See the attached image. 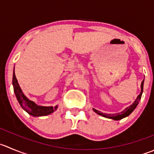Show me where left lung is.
<instances>
[{"mask_svg":"<svg viewBox=\"0 0 154 154\" xmlns=\"http://www.w3.org/2000/svg\"><path fill=\"white\" fill-rule=\"evenodd\" d=\"M143 88H144V80L141 82V93L138 95V97H137V98L135 99V101L133 102V104H131L129 107H126V109H124V110H123L122 112H120V113H113V114H110V113H109V114H106V113H101L100 111H98V110H95V109H94V108H93V110L95 112V113H98V115H101V116H102V117H107V118L112 119V120H121V119L124 118V117H128V116H129V115L130 114V113H132L134 110H135V107H137V105H138V104L139 103L140 99H141V95H142Z\"/></svg>","mask_w":154,"mask_h":154,"instance_id":"obj_1","label":"left lung"}]
</instances>
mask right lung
Listing matches in <instances>:
<instances>
[{
	"label": "right lung",
	"instance_id": "right-lung-1",
	"mask_svg": "<svg viewBox=\"0 0 154 154\" xmlns=\"http://www.w3.org/2000/svg\"><path fill=\"white\" fill-rule=\"evenodd\" d=\"M13 90H14L15 95L16 98L19 101L21 107L31 116L33 117H43V116H47V115L51 114L52 113L55 111L57 109L58 106L56 107H45V106H39L36 104L33 101L28 99L24 93L22 92L19 83H18L17 79L15 75L14 70H13Z\"/></svg>",
	"mask_w": 154,
	"mask_h": 154
}]
</instances>
